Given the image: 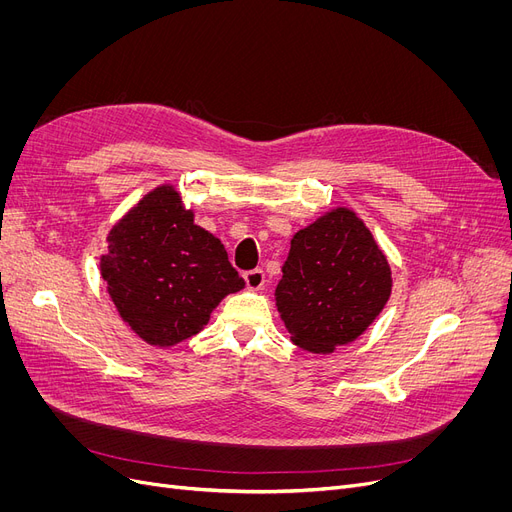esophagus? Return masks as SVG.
Here are the masks:
<instances>
[{
    "label": "esophagus",
    "mask_w": 512,
    "mask_h": 512,
    "mask_svg": "<svg viewBox=\"0 0 512 512\" xmlns=\"http://www.w3.org/2000/svg\"><path fill=\"white\" fill-rule=\"evenodd\" d=\"M245 282L249 290H261L265 284V272L263 270H251L245 274Z\"/></svg>",
    "instance_id": "1"
}]
</instances>
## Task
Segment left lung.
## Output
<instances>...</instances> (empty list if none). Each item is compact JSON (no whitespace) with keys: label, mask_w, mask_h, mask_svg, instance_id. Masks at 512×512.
Segmentation results:
<instances>
[{"label":"left lung","mask_w":512,"mask_h":512,"mask_svg":"<svg viewBox=\"0 0 512 512\" xmlns=\"http://www.w3.org/2000/svg\"><path fill=\"white\" fill-rule=\"evenodd\" d=\"M390 292V263L378 242L355 211L336 207L292 236L276 307L294 344L326 355L357 340Z\"/></svg>","instance_id":"8db88e82"}]
</instances>
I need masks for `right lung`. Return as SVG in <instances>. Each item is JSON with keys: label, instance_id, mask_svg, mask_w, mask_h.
<instances>
[{"label": "right lung", "instance_id": "right-lung-1", "mask_svg": "<svg viewBox=\"0 0 512 512\" xmlns=\"http://www.w3.org/2000/svg\"><path fill=\"white\" fill-rule=\"evenodd\" d=\"M101 278L130 330L155 346L199 334L226 294L245 288L220 238L195 224L170 184L153 188L107 234Z\"/></svg>", "mask_w": 512, "mask_h": 512}]
</instances>
